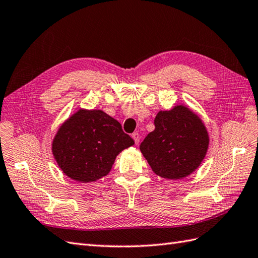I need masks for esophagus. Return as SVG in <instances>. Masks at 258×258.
I'll list each match as a JSON object with an SVG mask.
<instances>
[{
	"label": "esophagus",
	"mask_w": 258,
	"mask_h": 258,
	"mask_svg": "<svg viewBox=\"0 0 258 258\" xmlns=\"http://www.w3.org/2000/svg\"><path fill=\"white\" fill-rule=\"evenodd\" d=\"M132 137H133V140H134L136 145H139V143H140V134L139 133H133V134H132Z\"/></svg>",
	"instance_id": "1"
}]
</instances>
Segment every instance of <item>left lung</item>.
<instances>
[{
  "instance_id": "8db88e82",
  "label": "left lung",
  "mask_w": 258,
  "mask_h": 258,
  "mask_svg": "<svg viewBox=\"0 0 258 258\" xmlns=\"http://www.w3.org/2000/svg\"><path fill=\"white\" fill-rule=\"evenodd\" d=\"M155 130L141 144L140 149L157 176L177 180L191 175L205 159L209 134L205 123L185 105L159 111Z\"/></svg>"
}]
</instances>
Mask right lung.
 I'll use <instances>...</instances> for the list:
<instances>
[{"mask_svg":"<svg viewBox=\"0 0 258 258\" xmlns=\"http://www.w3.org/2000/svg\"><path fill=\"white\" fill-rule=\"evenodd\" d=\"M133 145L115 118L102 110L79 109L58 128L51 151L66 176L86 183L106 176L117 155Z\"/></svg>","mask_w":258,"mask_h":258,"instance_id":"obj_1","label":"right lung"}]
</instances>
